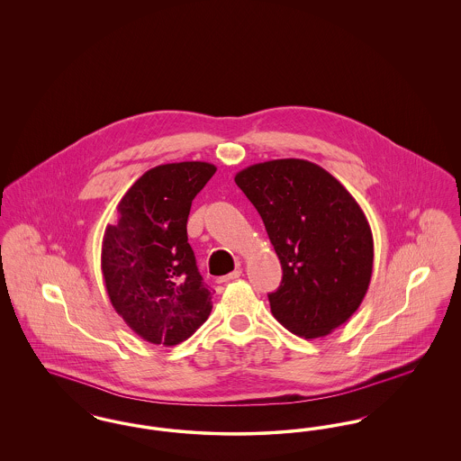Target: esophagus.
I'll use <instances>...</instances> for the list:
<instances>
[{
  "label": "esophagus",
  "mask_w": 461,
  "mask_h": 461,
  "mask_svg": "<svg viewBox=\"0 0 461 461\" xmlns=\"http://www.w3.org/2000/svg\"><path fill=\"white\" fill-rule=\"evenodd\" d=\"M240 269H235V271H231L230 275H226V276H221V278H218V284H230V282H233V280L240 278Z\"/></svg>",
  "instance_id": "1"
}]
</instances>
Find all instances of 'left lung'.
<instances>
[{"label":"left lung","mask_w":461,"mask_h":461,"mask_svg":"<svg viewBox=\"0 0 461 461\" xmlns=\"http://www.w3.org/2000/svg\"><path fill=\"white\" fill-rule=\"evenodd\" d=\"M235 183L261 214L284 269L282 285L267 295L273 316L304 339L344 325L372 280L373 235L359 203L304 158L249 166Z\"/></svg>","instance_id":"1"}]
</instances>
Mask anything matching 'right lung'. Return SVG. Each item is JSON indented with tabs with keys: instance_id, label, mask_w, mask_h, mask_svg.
Listing matches in <instances>:
<instances>
[{
	"instance_id": "1",
	"label": "right lung",
	"mask_w": 461,
	"mask_h": 461,
	"mask_svg": "<svg viewBox=\"0 0 461 461\" xmlns=\"http://www.w3.org/2000/svg\"><path fill=\"white\" fill-rule=\"evenodd\" d=\"M214 173V164L200 160L149 169L105 228L102 273L110 304L150 344L176 346L211 314L212 294L198 273L186 222L194 198Z\"/></svg>"
}]
</instances>
